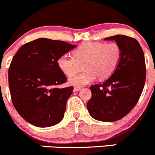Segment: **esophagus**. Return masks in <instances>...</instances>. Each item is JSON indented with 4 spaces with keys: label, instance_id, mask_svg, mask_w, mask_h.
<instances>
[{
    "label": "esophagus",
    "instance_id": "34e87169",
    "mask_svg": "<svg viewBox=\"0 0 155 155\" xmlns=\"http://www.w3.org/2000/svg\"><path fill=\"white\" fill-rule=\"evenodd\" d=\"M81 87H79V86H74V91H75V92L79 91V90H81Z\"/></svg>",
    "mask_w": 155,
    "mask_h": 155
}]
</instances>
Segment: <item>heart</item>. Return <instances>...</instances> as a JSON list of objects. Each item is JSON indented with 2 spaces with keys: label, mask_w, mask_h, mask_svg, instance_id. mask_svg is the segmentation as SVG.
<instances>
[{
  "label": "heart",
  "mask_w": 155,
  "mask_h": 155,
  "mask_svg": "<svg viewBox=\"0 0 155 155\" xmlns=\"http://www.w3.org/2000/svg\"><path fill=\"white\" fill-rule=\"evenodd\" d=\"M122 49L115 42H83L74 51V56L63 55L58 60L60 70L68 76L76 75L84 64L86 71L70 79L74 85H84L96 78L105 80L114 73L120 63Z\"/></svg>",
  "instance_id": "heart-1"
}]
</instances>
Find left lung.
Segmentation results:
<instances>
[{
	"instance_id": "8db88e82",
	"label": "left lung",
	"mask_w": 155,
	"mask_h": 155,
	"mask_svg": "<svg viewBox=\"0 0 155 155\" xmlns=\"http://www.w3.org/2000/svg\"><path fill=\"white\" fill-rule=\"evenodd\" d=\"M114 40L122 49L120 63L110 78L90 86L92 97L87 107L92 117L102 122L123 118L140 98L146 81L143 49L136 39L124 35L105 38Z\"/></svg>"
}]
</instances>
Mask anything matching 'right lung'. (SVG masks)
Instances as JSON below:
<instances>
[{"instance_id":"obj_1","label":"right lung","mask_w":155,"mask_h":155,"mask_svg":"<svg viewBox=\"0 0 155 155\" xmlns=\"http://www.w3.org/2000/svg\"><path fill=\"white\" fill-rule=\"evenodd\" d=\"M75 47L63 41L41 38L24 44L14 56L8 68L12 104L33 125L50 127L63 120L74 87H58L67 78L58 60Z\"/></svg>"}]
</instances>
